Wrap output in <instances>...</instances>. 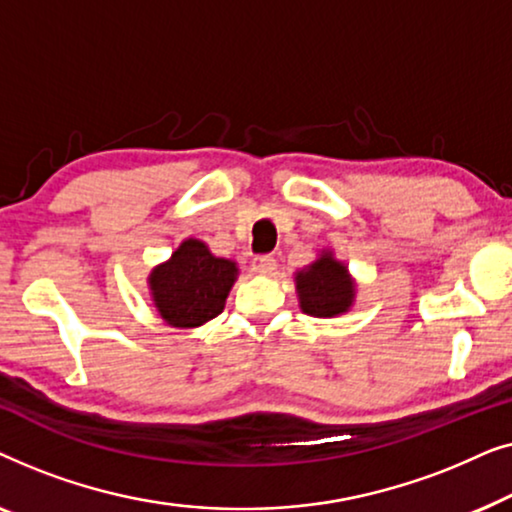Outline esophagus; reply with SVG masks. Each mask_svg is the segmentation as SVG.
<instances>
[{
	"instance_id": "34e87169",
	"label": "esophagus",
	"mask_w": 512,
	"mask_h": 512,
	"mask_svg": "<svg viewBox=\"0 0 512 512\" xmlns=\"http://www.w3.org/2000/svg\"><path fill=\"white\" fill-rule=\"evenodd\" d=\"M277 270V261L272 256H258L254 261V272L263 277H272Z\"/></svg>"
}]
</instances>
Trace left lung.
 Here are the masks:
<instances>
[{
    "label": "left lung",
    "instance_id": "1",
    "mask_svg": "<svg viewBox=\"0 0 512 512\" xmlns=\"http://www.w3.org/2000/svg\"><path fill=\"white\" fill-rule=\"evenodd\" d=\"M293 282H296L300 310L310 317H340L352 310L356 300V279L331 249H321L310 265L293 275Z\"/></svg>",
    "mask_w": 512,
    "mask_h": 512
}]
</instances>
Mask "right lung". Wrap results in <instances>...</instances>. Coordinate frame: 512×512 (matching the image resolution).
Returning <instances> with one entry per match:
<instances>
[{"label":"right lung","mask_w":512,"mask_h":512,"mask_svg":"<svg viewBox=\"0 0 512 512\" xmlns=\"http://www.w3.org/2000/svg\"><path fill=\"white\" fill-rule=\"evenodd\" d=\"M237 275L235 261L214 256L198 237H186L165 263L149 272L146 284L167 326L198 328L223 312Z\"/></svg>","instance_id":"right-lung-1"}]
</instances>
